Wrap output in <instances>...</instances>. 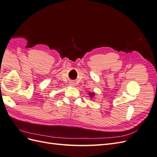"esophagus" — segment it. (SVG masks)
Masks as SVG:
<instances>
[{
    "instance_id": "obj_1",
    "label": "esophagus",
    "mask_w": 157,
    "mask_h": 157,
    "mask_svg": "<svg viewBox=\"0 0 157 157\" xmlns=\"http://www.w3.org/2000/svg\"><path fill=\"white\" fill-rule=\"evenodd\" d=\"M69 84H70V86H72V87H74V86H75V82H74L73 81H71V82H70Z\"/></svg>"
}]
</instances>
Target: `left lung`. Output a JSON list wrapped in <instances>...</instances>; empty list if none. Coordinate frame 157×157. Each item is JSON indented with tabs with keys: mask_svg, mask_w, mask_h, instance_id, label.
<instances>
[{
	"mask_svg": "<svg viewBox=\"0 0 157 157\" xmlns=\"http://www.w3.org/2000/svg\"><path fill=\"white\" fill-rule=\"evenodd\" d=\"M88 95L91 98H93L95 96V93L94 92H89Z\"/></svg>",
	"mask_w": 157,
	"mask_h": 157,
	"instance_id": "left-lung-1",
	"label": "left lung"
}]
</instances>
